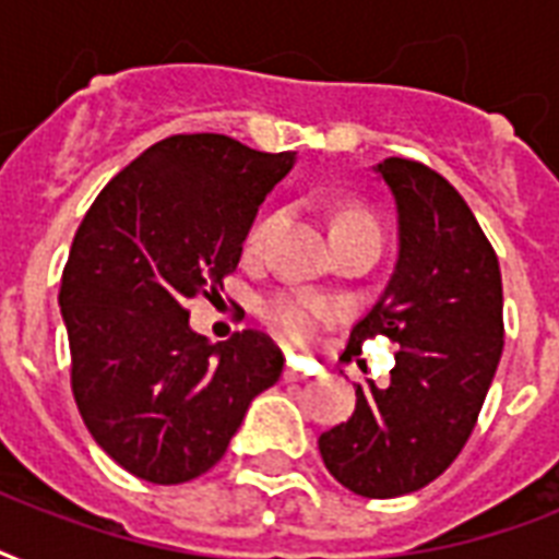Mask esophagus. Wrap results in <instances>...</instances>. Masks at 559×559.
I'll use <instances>...</instances> for the list:
<instances>
[{
  "label": "esophagus",
  "mask_w": 559,
  "mask_h": 559,
  "mask_svg": "<svg viewBox=\"0 0 559 559\" xmlns=\"http://www.w3.org/2000/svg\"><path fill=\"white\" fill-rule=\"evenodd\" d=\"M307 377H310V371H307V368H301V362H298L296 357H289L287 368H284V380L298 382V380H307Z\"/></svg>",
  "instance_id": "1"
}]
</instances>
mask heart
<instances>
[{"instance_id": "b5f03b06", "label": "heart", "mask_w": 559, "mask_h": 559, "mask_svg": "<svg viewBox=\"0 0 559 559\" xmlns=\"http://www.w3.org/2000/svg\"><path fill=\"white\" fill-rule=\"evenodd\" d=\"M348 226L373 228V223L366 217V214H345V217L336 223V228H348ZM270 228H272V219L258 223V226L252 228V235H249V246L258 249V246L266 240V235H270ZM373 231H377V228H373ZM266 313H270V322L275 324L287 340L307 342V340H313V333L319 331L322 324L336 319V307H333L331 301H319V298L281 296L266 307Z\"/></svg>"}]
</instances>
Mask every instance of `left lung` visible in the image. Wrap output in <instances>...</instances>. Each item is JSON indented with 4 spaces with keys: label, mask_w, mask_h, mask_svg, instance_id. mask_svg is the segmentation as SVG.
<instances>
[{
    "label": "left lung",
    "mask_w": 559,
    "mask_h": 559,
    "mask_svg": "<svg viewBox=\"0 0 559 559\" xmlns=\"http://www.w3.org/2000/svg\"><path fill=\"white\" fill-rule=\"evenodd\" d=\"M371 170L397 211V261L345 357L377 333L400 350L389 385H357L354 415L319 435V452L350 493L394 499L441 476L476 426L502 357V272L441 174L400 156Z\"/></svg>",
    "instance_id": "8db88e82"
}]
</instances>
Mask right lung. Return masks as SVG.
I'll return each instance as SVG.
<instances>
[{
    "mask_svg": "<svg viewBox=\"0 0 559 559\" xmlns=\"http://www.w3.org/2000/svg\"><path fill=\"white\" fill-rule=\"evenodd\" d=\"M296 165L219 133L170 135L92 202L63 284L72 391L95 443L127 473L182 485L228 450L284 368L263 333L211 345L186 305L223 289L258 205Z\"/></svg>",
    "mask_w": 559,
    "mask_h": 559,
    "instance_id": "1",
    "label": "right lung"
}]
</instances>
